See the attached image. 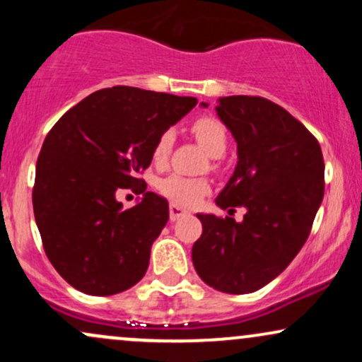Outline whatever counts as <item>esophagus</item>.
<instances>
[{"instance_id": "34e87169", "label": "esophagus", "mask_w": 362, "mask_h": 362, "mask_svg": "<svg viewBox=\"0 0 362 362\" xmlns=\"http://www.w3.org/2000/svg\"><path fill=\"white\" fill-rule=\"evenodd\" d=\"M187 214H189V211L184 209V207L177 204H170V219H172V221H177L178 218H184Z\"/></svg>"}]
</instances>
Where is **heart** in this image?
<instances>
[{"mask_svg":"<svg viewBox=\"0 0 362 362\" xmlns=\"http://www.w3.org/2000/svg\"><path fill=\"white\" fill-rule=\"evenodd\" d=\"M192 134L209 156L219 158L226 151L228 132L226 127L219 120L213 117L197 119L192 124ZM173 139H175V134H173L172 129H167V131H163L158 136L151 151V158L155 163L161 165L168 160V155L173 146ZM156 187L165 197L175 202L177 206H195L209 192V182L206 178L184 177L177 175V173H172V175L158 180Z\"/></svg>","mask_w":362,"mask_h":362,"instance_id":"1","label":"heart"}]
</instances>
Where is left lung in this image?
<instances>
[{"mask_svg":"<svg viewBox=\"0 0 362 362\" xmlns=\"http://www.w3.org/2000/svg\"><path fill=\"white\" fill-rule=\"evenodd\" d=\"M216 114L238 153L216 204L230 211L242 206L247 213L240 223L197 214L202 235L192 262L211 288L253 293L276 279L305 245L325 192V163L315 136L267 98L221 97Z\"/></svg>","mask_w":362,"mask_h":362,"instance_id":"1","label":"left lung"}]
</instances>
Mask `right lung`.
<instances>
[{
  "instance_id": "right-lung-1",
  "label": "right lung",
  "mask_w": 362,
  "mask_h": 362,
  "mask_svg": "<svg viewBox=\"0 0 362 362\" xmlns=\"http://www.w3.org/2000/svg\"><path fill=\"white\" fill-rule=\"evenodd\" d=\"M197 98L114 86L88 95L49 131L32 194L44 250L59 276L91 296L122 293L143 279L168 202L146 192L139 173L155 141ZM143 193L131 210L115 194Z\"/></svg>"
}]
</instances>
